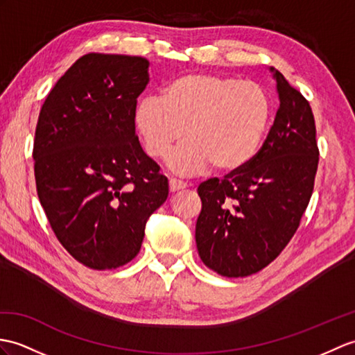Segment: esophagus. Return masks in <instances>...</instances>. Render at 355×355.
<instances>
[{
    "label": "esophagus",
    "instance_id": "1",
    "mask_svg": "<svg viewBox=\"0 0 355 355\" xmlns=\"http://www.w3.org/2000/svg\"><path fill=\"white\" fill-rule=\"evenodd\" d=\"M186 187H187V183H184V181H180L177 178H171L169 180L171 192H177V191H181V189H186Z\"/></svg>",
    "mask_w": 355,
    "mask_h": 355
}]
</instances>
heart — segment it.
I'll return each mask as SVG.
<instances>
[{
    "label": "heart",
    "instance_id": "b5f03b06",
    "mask_svg": "<svg viewBox=\"0 0 355 355\" xmlns=\"http://www.w3.org/2000/svg\"><path fill=\"white\" fill-rule=\"evenodd\" d=\"M270 116L266 89L255 81L210 73H187L164 86L162 98L146 96L135 121L146 153L168 157L178 175H196L213 164L233 172L257 153Z\"/></svg>",
    "mask_w": 355,
    "mask_h": 355
}]
</instances>
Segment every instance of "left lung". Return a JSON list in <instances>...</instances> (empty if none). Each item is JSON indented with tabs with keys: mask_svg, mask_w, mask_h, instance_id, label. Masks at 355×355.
<instances>
[{
	"mask_svg": "<svg viewBox=\"0 0 355 355\" xmlns=\"http://www.w3.org/2000/svg\"><path fill=\"white\" fill-rule=\"evenodd\" d=\"M279 107L265 144L242 169L198 186L195 239L222 277H248L274 261L300 227L315 186L319 150L309 101L270 68Z\"/></svg>",
	"mask_w": 355,
	"mask_h": 355,
	"instance_id": "left-lung-1",
	"label": "left lung"
}]
</instances>
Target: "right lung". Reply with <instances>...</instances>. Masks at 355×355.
<instances>
[{
  "instance_id": "obj_1",
  "label": "right lung",
  "mask_w": 355,
  "mask_h": 355,
  "mask_svg": "<svg viewBox=\"0 0 355 355\" xmlns=\"http://www.w3.org/2000/svg\"><path fill=\"white\" fill-rule=\"evenodd\" d=\"M150 62L90 53L57 81L40 109L33 159L39 201L55 237L90 269L119 268L140 251L168 178L136 136Z\"/></svg>"
}]
</instances>
